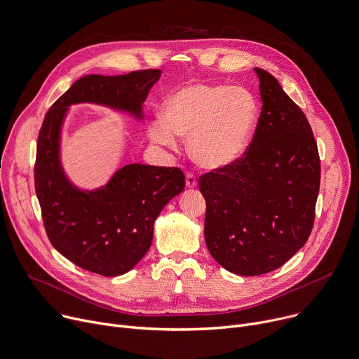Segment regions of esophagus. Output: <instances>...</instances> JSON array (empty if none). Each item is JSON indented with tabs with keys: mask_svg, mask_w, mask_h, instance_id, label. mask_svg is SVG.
Returning <instances> with one entry per match:
<instances>
[{
	"mask_svg": "<svg viewBox=\"0 0 359 359\" xmlns=\"http://www.w3.org/2000/svg\"><path fill=\"white\" fill-rule=\"evenodd\" d=\"M196 186H198L196 177H194L193 173H187V175H186V187H187V189H194Z\"/></svg>",
	"mask_w": 359,
	"mask_h": 359,
	"instance_id": "esophagus-1",
	"label": "esophagus"
}]
</instances>
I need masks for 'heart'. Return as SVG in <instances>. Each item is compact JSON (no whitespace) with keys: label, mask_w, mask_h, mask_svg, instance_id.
Wrapping results in <instances>:
<instances>
[{"label":"heart","mask_w":359,"mask_h":359,"mask_svg":"<svg viewBox=\"0 0 359 359\" xmlns=\"http://www.w3.org/2000/svg\"><path fill=\"white\" fill-rule=\"evenodd\" d=\"M257 120L253 95L239 87L191 83L169 95L163 117L151 121L153 143L176 149L189 137V154L203 169L232 165L246 151Z\"/></svg>","instance_id":"obj_1"}]
</instances>
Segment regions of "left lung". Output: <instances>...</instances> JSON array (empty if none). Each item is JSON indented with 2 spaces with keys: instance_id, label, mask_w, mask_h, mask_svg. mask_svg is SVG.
<instances>
[{
  "instance_id": "left-lung-1",
  "label": "left lung",
  "mask_w": 359,
  "mask_h": 359,
  "mask_svg": "<svg viewBox=\"0 0 359 359\" xmlns=\"http://www.w3.org/2000/svg\"><path fill=\"white\" fill-rule=\"evenodd\" d=\"M262 113L243 158L201 177L205 241L216 262L236 275L272 272L308 241L320 163L304 111L262 69Z\"/></svg>"
}]
</instances>
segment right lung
Returning a JSON list of instances; mask_svg holds the SVG:
<instances>
[{"instance_id":"obj_1","label":"right lung","mask_w":359,"mask_h":359,"mask_svg":"<svg viewBox=\"0 0 359 359\" xmlns=\"http://www.w3.org/2000/svg\"><path fill=\"white\" fill-rule=\"evenodd\" d=\"M160 70L79 79L46 114L37 143L36 193L51 245L72 262L103 276L132 271L150 249L160 212L184 189L177 168L132 163L103 186L83 189L61 161L64 121L74 104H97L143 123V104Z\"/></svg>"}]
</instances>
